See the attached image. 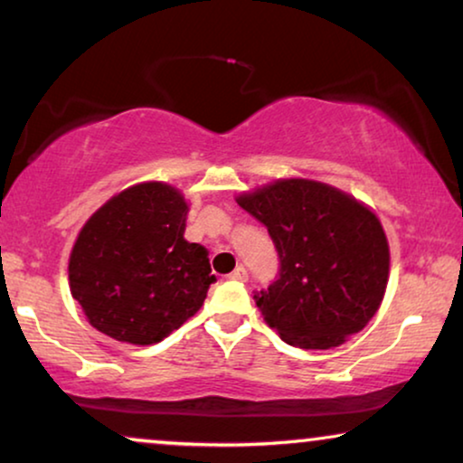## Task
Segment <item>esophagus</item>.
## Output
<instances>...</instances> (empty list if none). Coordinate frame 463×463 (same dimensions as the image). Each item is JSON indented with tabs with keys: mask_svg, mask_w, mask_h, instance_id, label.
<instances>
[{
	"mask_svg": "<svg viewBox=\"0 0 463 463\" xmlns=\"http://www.w3.org/2000/svg\"><path fill=\"white\" fill-rule=\"evenodd\" d=\"M230 278H232V280H238V282H246V280H249V274H246V269L242 268V265H238V268L230 274Z\"/></svg>",
	"mask_w": 463,
	"mask_h": 463,
	"instance_id": "34e87169",
	"label": "esophagus"
}]
</instances>
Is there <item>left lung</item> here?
Instances as JSON below:
<instances>
[{
    "instance_id": "1",
    "label": "left lung",
    "mask_w": 463,
    "mask_h": 463,
    "mask_svg": "<svg viewBox=\"0 0 463 463\" xmlns=\"http://www.w3.org/2000/svg\"><path fill=\"white\" fill-rule=\"evenodd\" d=\"M236 202L268 227L280 276L255 295L288 345L331 350L369 325L390 278V244L373 208L312 179H278Z\"/></svg>"
}]
</instances>
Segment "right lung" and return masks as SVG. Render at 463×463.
Wrapping results in <instances>:
<instances>
[{"label":"right lung","instance_id":"add662e5","mask_svg":"<svg viewBox=\"0 0 463 463\" xmlns=\"http://www.w3.org/2000/svg\"><path fill=\"white\" fill-rule=\"evenodd\" d=\"M187 213L179 189L147 181L86 221L69 255V288L97 331L151 345L202 307L214 276L208 250L183 236Z\"/></svg>","mask_w":463,"mask_h":463}]
</instances>
